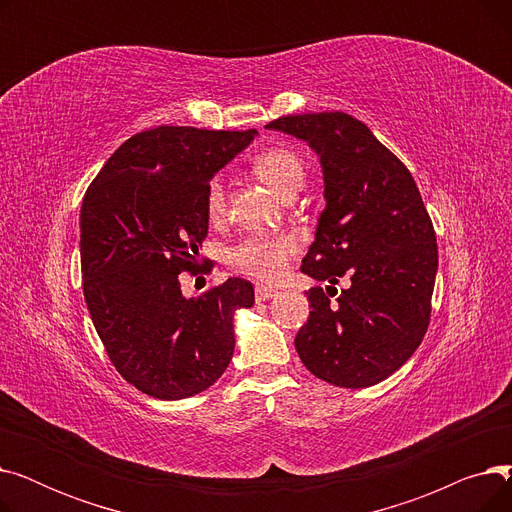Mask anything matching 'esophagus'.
Segmentation results:
<instances>
[{
	"label": "esophagus",
	"instance_id": "1",
	"mask_svg": "<svg viewBox=\"0 0 512 512\" xmlns=\"http://www.w3.org/2000/svg\"><path fill=\"white\" fill-rule=\"evenodd\" d=\"M276 288H272V286H257L255 288V299L261 303V301H270V299H274L276 297Z\"/></svg>",
	"mask_w": 512,
	"mask_h": 512
}]
</instances>
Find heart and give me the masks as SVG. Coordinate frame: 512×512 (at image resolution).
Instances as JSON below:
<instances>
[{
	"instance_id": "1",
	"label": "heart",
	"mask_w": 512,
	"mask_h": 512,
	"mask_svg": "<svg viewBox=\"0 0 512 512\" xmlns=\"http://www.w3.org/2000/svg\"><path fill=\"white\" fill-rule=\"evenodd\" d=\"M255 174L274 191L288 199L294 197L305 182L303 159L288 147H270L255 155ZM205 209L211 220L226 211V186L220 176H213L205 186ZM299 255V240L292 234H249L228 249V263L236 272L255 280L274 282L282 278L288 263Z\"/></svg>"
}]
</instances>
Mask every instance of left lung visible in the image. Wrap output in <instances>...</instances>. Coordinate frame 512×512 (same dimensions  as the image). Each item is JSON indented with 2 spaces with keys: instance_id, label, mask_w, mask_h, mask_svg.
Returning <instances> with one entry per match:
<instances>
[{
  "instance_id": "left-lung-1",
  "label": "left lung",
  "mask_w": 512,
  "mask_h": 512,
  "mask_svg": "<svg viewBox=\"0 0 512 512\" xmlns=\"http://www.w3.org/2000/svg\"><path fill=\"white\" fill-rule=\"evenodd\" d=\"M267 128L307 141L324 168L328 205L301 272L348 282L336 301L321 286L307 292L313 311L297 353L332 386L380 384L411 359L432 317L438 245L415 178L344 112L282 116Z\"/></svg>"
}]
</instances>
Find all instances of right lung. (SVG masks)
Segmentation results:
<instances>
[{
	"instance_id": "obj_1",
	"label": "right lung",
	"mask_w": 512,
	"mask_h": 512,
	"mask_svg": "<svg viewBox=\"0 0 512 512\" xmlns=\"http://www.w3.org/2000/svg\"><path fill=\"white\" fill-rule=\"evenodd\" d=\"M253 137L193 126L137 132L83 197L80 272L93 326L116 371L153 398H188L218 380L234 353L232 315L253 307L242 278L197 299L178 280L201 267L207 182Z\"/></svg>"
}]
</instances>
